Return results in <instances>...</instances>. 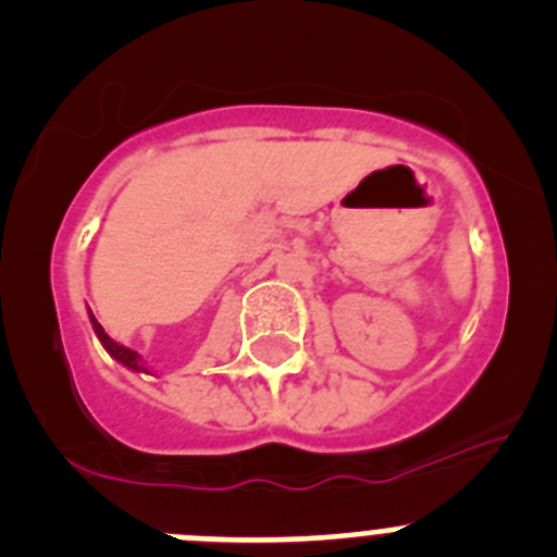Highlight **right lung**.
I'll return each instance as SVG.
<instances>
[{
    "instance_id": "right-lung-1",
    "label": "right lung",
    "mask_w": 557,
    "mask_h": 557,
    "mask_svg": "<svg viewBox=\"0 0 557 557\" xmlns=\"http://www.w3.org/2000/svg\"><path fill=\"white\" fill-rule=\"evenodd\" d=\"M91 314V312H88ZM91 326H95V334L97 337H100V343L102 346H106V351L111 354L113 359H116V362H122V366L125 368H131V371H145L147 373V366H145V359L139 357V354L133 351V348H127V346H122V343H116V339H111L106 334V329L100 326V323H97V318L95 314H91Z\"/></svg>"
}]
</instances>
